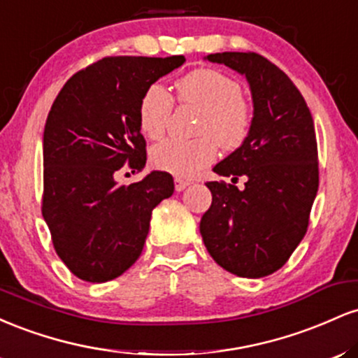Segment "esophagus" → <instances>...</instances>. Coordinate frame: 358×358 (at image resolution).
I'll use <instances>...</instances> for the list:
<instances>
[{"mask_svg":"<svg viewBox=\"0 0 358 358\" xmlns=\"http://www.w3.org/2000/svg\"><path fill=\"white\" fill-rule=\"evenodd\" d=\"M190 185V182H187V180H182V178H175V190L176 192H182L185 188Z\"/></svg>","mask_w":358,"mask_h":358,"instance_id":"1","label":"esophagus"}]
</instances>
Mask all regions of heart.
<instances>
[{"label":"heart","instance_id":"obj_1","mask_svg":"<svg viewBox=\"0 0 358 358\" xmlns=\"http://www.w3.org/2000/svg\"><path fill=\"white\" fill-rule=\"evenodd\" d=\"M180 102L202 109L196 139L170 138L151 150V163L176 176H192L208 166L217 156V145L236 150L248 138L250 108L241 96V85L213 69H196L175 85ZM173 109V99L159 84L150 85L139 101V129L150 139L162 138Z\"/></svg>","mask_w":358,"mask_h":358}]
</instances>
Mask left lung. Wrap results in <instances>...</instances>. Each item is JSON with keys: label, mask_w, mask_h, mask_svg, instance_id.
Masks as SVG:
<instances>
[{"label": "left lung", "mask_w": 358, "mask_h": 358, "mask_svg": "<svg viewBox=\"0 0 358 358\" xmlns=\"http://www.w3.org/2000/svg\"><path fill=\"white\" fill-rule=\"evenodd\" d=\"M205 60L245 77L252 96L248 138L213 166L232 183L208 182L212 205L200 234L217 264L241 278H264L286 264L306 234L318 192L313 117L296 85L257 53H210Z\"/></svg>", "instance_id": "8db88e82"}]
</instances>
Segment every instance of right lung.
<instances>
[{
    "mask_svg": "<svg viewBox=\"0 0 358 358\" xmlns=\"http://www.w3.org/2000/svg\"><path fill=\"white\" fill-rule=\"evenodd\" d=\"M183 64V55L108 57L72 76L53 101L43 131L42 213L57 254L79 279L106 282L129 269L151 212L173 195L165 171L131 185H117L114 173L124 163L145 168L139 101Z\"/></svg>",
    "mask_w": 358,
    "mask_h": 358,
    "instance_id": "add662e5",
    "label": "right lung"
}]
</instances>
